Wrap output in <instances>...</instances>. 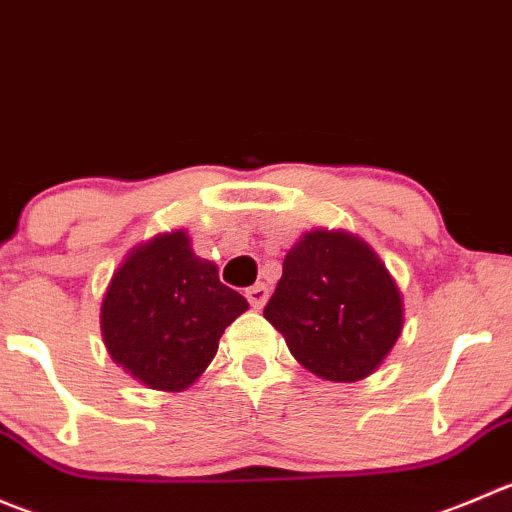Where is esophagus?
<instances>
[{
    "label": "esophagus",
    "mask_w": 512,
    "mask_h": 512,
    "mask_svg": "<svg viewBox=\"0 0 512 512\" xmlns=\"http://www.w3.org/2000/svg\"><path fill=\"white\" fill-rule=\"evenodd\" d=\"M245 297H247V302H250V305L255 307V310H260V307H265L267 297H270V290H267L265 282H257V285L247 287Z\"/></svg>",
    "instance_id": "34e87169"
}]
</instances>
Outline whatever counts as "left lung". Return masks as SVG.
Listing matches in <instances>:
<instances>
[{
  "label": "left lung",
  "instance_id": "obj_1",
  "mask_svg": "<svg viewBox=\"0 0 512 512\" xmlns=\"http://www.w3.org/2000/svg\"><path fill=\"white\" fill-rule=\"evenodd\" d=\"M300 365L325 380L370 375L403 330V300L375 252L347 232H307L265 305Z\"/></svg>",
  "mask_w": 512,
  "mask_h": 512
}]
</instances>
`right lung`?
<instances>
[{"label": "right lung", "instance_id": "add662e5", "mask_svg": "<svg viewBox=\"0 0 512 512\" xmlns=\"http://www.w3.org/2000/svg\"><path fill=\"white\" fill-rule=\"evenodd\" d=\"M247 310L217 267L195 257L185 232L137 247L102 302V335L114 362L155 390H182L215 357L225 327Z\"/></svg>", "mask_w": 512, "mask_h": 512}]
</instances>
